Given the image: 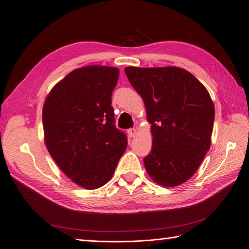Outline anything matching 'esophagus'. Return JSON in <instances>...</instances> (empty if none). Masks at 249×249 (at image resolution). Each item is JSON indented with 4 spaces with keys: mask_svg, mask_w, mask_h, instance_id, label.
<instances>
[{
    "mask_svg": "<svg viewBox=\"0 0 249 249\" xmlns=\"http://www.w3.org/2000/svg\"><path fill=\"white\" fill-rule=\"evenodd\" d=\"M136 129H130V130H127V134H129V136L131 137V138H133V137H135L136 136Z\"/></svg>",
    "mask_w": 249,
    "mask_h": 249,
    "instance_id": "1",
    "label": "esophagus"
}]
</instances>
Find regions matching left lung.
I'll list each match as a JSON object with an SVG mask.
<instances>
[{"label": "left lung", "mask_w": 249, "mask_h": 249, "mask_svg": "<svg viewBox=\"0 0 249 249\" xmlns=\"http://www.w3.org/2000/svg\"><path fill=\"white\" fill-rule=\"evenodd\" d=\"M124 71L152 124V150L143 159L148 176L164 187L187 182L211 145L215 108L208 90L177 66H129Z\"/></svg>", "instance_id": "1"}]
</instances>
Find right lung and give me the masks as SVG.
I'll return each instance as SVG.
<instances>
[{
  "mask_svg": "<svg viewBox=\"0 0 249 249\" xmlns=\"http://www.w3.org/2000/svg\"><path fill=\"white\" fill-rule=\"evenodd\" d=\"M116 67L77 69L52 88L42 108L44 143L50 155L74 184L97 189L111 179L127 145L114 125L111 95Z\"/></svg>",
  "mask_w": 249,
  "mask_h": 249,
  "instance_id": "obj_1",
  "label": "right lung"
}]
</instances>
